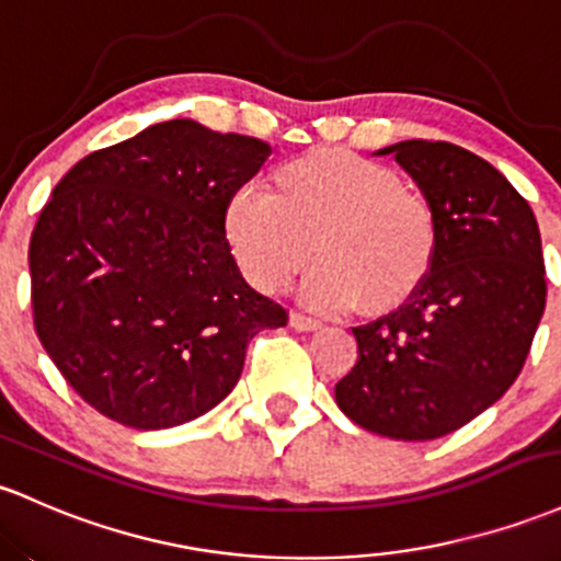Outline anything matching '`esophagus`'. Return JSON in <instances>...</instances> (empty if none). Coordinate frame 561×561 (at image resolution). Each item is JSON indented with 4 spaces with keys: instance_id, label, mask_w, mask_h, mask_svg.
<instances>
[{
    "instance_id": "obj_1",
    "label": "esophagus",
    "mask_w": 561,
    "mask_h": 561,
    "mask_svg": "<svg viewBox=\"0 0 561 561\" xmlns=\"http://www.w3.org/2000/svg\"><path fill=\"white\" fill-rule=\"evenodd\" d=\"M290 328H295L298 332H313V330L322 328V322H319V319L306 317V313H300V311H293L290 313Z\"/></svg>"
}]
</instances>
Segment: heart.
<instances>
[{"mask_svg": "<svg viewBox=\"0 0 561 561\" xmlns=\"http://www.w3.org/2000/svg\"><path fill=\"white\" fill-rule=\"evenodd\" d=\"M226 239L250 285L282 293L304 282L319 311H389L417 293L434 268L439 224L431 199L386 164L319 149L276 170L274 194L248 183L226 207Z\"/></svg>", "mask_w": 561, "mask_h": 561, "instance_id": "heart-1", "label": "heart"}]
</instances>
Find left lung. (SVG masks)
<instances>
[{
  "label": "left lung",
  "instance_id": "1",
  "mask_svg": "<svg viewBox=\"0 0 561 561\" xmlns=\"http://www.w3.org/2000/svg\"><path fill=\"white\" fill-rule=\"evenodd\" d=\"M393 153L439 224L434 268L389 317L354 328L359 359L335 386L356 426L426 442L495 404L530 354L546 309L538 220L506 178L445 140H402Z\"/></svg>",
  "mask_w": 561,
  "mask_h": 561
}]
</instances>
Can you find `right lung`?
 <instances>
[{
	"label": "right lung",
	"mask_w": 561,
	"mask_h": 561,
	"mask_svg": "<svg viewBox=\"0 0 561 561\" xmlns=\"http://www.w3.org/2000/svg\"><path fill=\"white\" fill-rule=\"evenodd\" d=\"M271 146L194 119L146 127L60 178L28 244L34 330L66 383L157 431L229 397L287 311L239 274L226 207Z\"/></svg>",
	"instance_id": "add662e5"
}]
</instances>
